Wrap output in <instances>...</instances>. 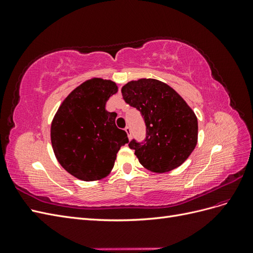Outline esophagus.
Listing matches in <instances>:
<instances>
[{
  "mask_svg": "<svg viewBox=\"0 0 253 253\" xmlns=\"http://www.w3.org/2000/svg\"><path fill=\"white\" fill-rule=\"evenodd\" d=\"M125 131H126V134H127L128 139H131V138H132V131H131V127H129V126H126V127L125 128Z\"/></svg>",
  "mask_w": 253,
  "mask_h": 253,
  "instance_id": "34e87169",
  "label": "esophagus"
}]
</instances>
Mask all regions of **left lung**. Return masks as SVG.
Returning <instances> with one entry per match:
<instances>
[{"instance_id": "obj_1", "label": "left lung", "mask_w": 253, "mask_h": 253, "mask_svg": "<svg viewBox=\"0 0 253 253\" xmlns=\"http://www.w3.org/2000/svg\"><path fill=\"white\" fill-rule=\"evenodd\" d=\"M125 101L137 109L147 126L142 142L131 140L139 163L152 172L166 173L186 162L196 147L198 125L192 109L168 85L139 79L121 88Z\"/></svg>"}]
</instances>
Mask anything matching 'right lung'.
Wrapping results in <instances>:
<instances>
[{
  "label": "right lung",
  "mask_w": 253,
  "mask_h": 253,
  "mask_svg": "<svg viewBox=\"0 0 253 253\" xmlns=\"http://www.w3.org/2000/svg\"><path fill=\"white\" fill-rule=\"evenodd\" d=\"M117 91L111 80H87L65 98L53 117V153L76 178L93 181L108 176L118 151L128 142L126 131L115 124L117 114L105 110L106 101Z\"/></svg>",
  "instance_id": "add662e5"
}]
</instances>
